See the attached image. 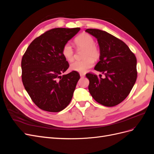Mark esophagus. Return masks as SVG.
Listing matches in <instances>:
<instances>
[{
	"label": "esophagus",
	"instance_id": "1",
	"mask_svg": "<svg viewBox=\"0 0 154 154\" xmlns=\"http://www.w3.org/2000/svg\"><path fill=\"white\" fill-rule=\"evenodd\" d=\"M80 75L81 77H84V76H85V74H83V73H80Z\"/></svg>",
	"mask_w": 154,
	"mask_h": 154
}]
</instances>
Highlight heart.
Segmentation results:
<instances>
[{"label":"heart","instance_id":"heart-1","mask_svg":"<svg viewBox=\"0 0 154 154\" xmlns=\"http://www.w3.org/2000/svg\"><path fill=\"white\" fill-rule=\"evenodd\" d=\"M76 45L78 49H84L83 58L82 61H76L72 63L70 69L73 71L85 72L87 69L92 67L94 64L93 59H97L100 57V51L94 44L95 41L93 37L87 33H82L78 36L74 40ZM62 55L67 61L72 62L74 58V51L69 43H66L63 46Z\"/></svg>","mask_w":154,"mask_h":154}]
</instances>
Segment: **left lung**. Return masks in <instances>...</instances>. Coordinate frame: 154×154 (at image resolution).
I'll return each instance as SVG.
<instances>
[{"label": "left lung", "instance_id": "left-lung-1", "mask_svg": "<svg viewBox=\"0 0 154 154\" xmlns=\"http://www.w3.org/2000/svg\"><path fill=\"white\" fill-rule=\"evenodd\" d=\"M97 38L100 50V61L94 69L105 74L100 78L86 74L88 91L97 103L106 106L119 104L128 96L137 79V60L128 45L106 31L87 29Z\"/></svg>", "mask_w": 154, "mask_h": 154}]
</instances>
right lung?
Instances as JSON below:
<instances>
[{
	"label": "right lung",
	"instance_id": "right-lung-1",
	"mask_svg": "<svg viewBox=\"0 0 154 154\" xmlns=\"http://www.w3.org/2000/svg\"><path fill=\"white\" fill-rule=\"evenodd\" d=\"M80 30V27L49 30L32 41L23 55V85L42 110L58 112L72 100L80 76L76 71L62 75L69 67L62 50Z\"/></svg>",
	"mask_w": 154,
	"mask_h": 154
}]
</instances>
